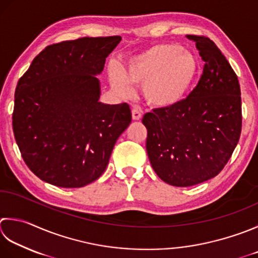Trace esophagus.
Instances as JSON below:
<instances>
[{
	"mask_svg": "<svg viewBox=\"0 0 258 258\" xmlns=\"http://www.w3.org/2000/svg\"><path fill=\"white\" fill-rule=\"evenodd\" d=\"M132 117L134 120H140L142 118V113H141V110L138 108H133L132 109Z\"/></svg>",
	"mask_w": 258,
	"mask_h": 258,
	"instance_id": "esophagus-1",
	"label": "esophagus"
}]
</instances>
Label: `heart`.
Returning a JSON list of instances; mask_svg holds the SVG:
<instances>
[{
	"label": "heart",
	"instance_id": "1",
	"mask_svg": "<svg viewBox=\"0 0 258 258\" xmlns=\"http://www.w3.org/2000/svg\"><path fill=\"white\" fill-rule=\"evenodd\" d=\"M199 72L196 55L175 43H160L133 55L123 76L113 72L110 85L118 95L133 92L131 85H143L144 99L153 107L168 108L180 103Z\"/></svg>",
	"mask_w": 258,
	"mask_h": 258
}]
</instances>
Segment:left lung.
Returning <instances> with one entry per match:
<instances>
[{
  "instance_id": "1",
  "label": "left lung",
  "mask_w": 258,
  "mask_h": 258,
  "mask_svg": "<svg viewBox=\"0 0 258 258\" xmlns=\"http://www.w3.org/2000/svg\"><path fill=\"white\" fill-rule=\"evenodd\" d=\"M205 61L188 97L143 116L146 152L161 180L190 186L214 178L231 158L241 133V97L237 75L214 41L188 34Z\"/></svg>"
}]
</instances>
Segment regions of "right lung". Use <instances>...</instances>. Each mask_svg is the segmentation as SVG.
Listing matches in <instances>:
<instances>
[{
  "mask_svg": "<svg viewBox=\"0 0 258 258\" xmlns=\"http://www.w3.org/2000/svg\"><path fill=\"white\" fill-rule=\"evenodd\" d=\"M119 35L79 38L45 47L19 79L12 126L25 164L50 184L80 188L107 168L127 128L128 104L98 102L106 57Z\"/></svg>",
  "mask_w": 258,
  "mask_h": 258,
  "instance_id": "1",
  "label": "right lung"
}]
</instances>
